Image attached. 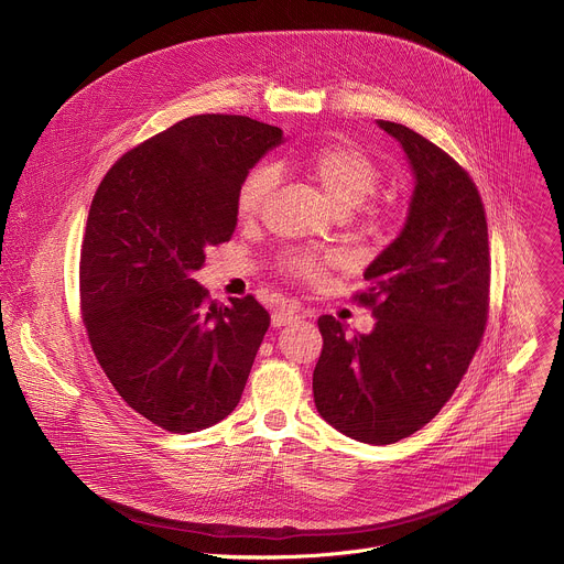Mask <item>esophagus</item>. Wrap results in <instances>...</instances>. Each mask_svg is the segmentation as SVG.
I'll list each match as a JSON object with an SVG mask.
<instances>
[{
  "mask_svg": "<svg viewBox=\"0 0 564 564\" xmlns=\"http://www.w3.org/2000/svg\"><path fill=\"white\" fill-rule=\"evenodd\" d=\"M301 316L294 312V310H276L274 314H272V326L274 328H283V326H292V324H296Z\"/></svg>",
  "mask_w": 564,
  "mask_h": 564,
  "instance_id": "esophagus-1",
  "label": "esophagus"
}]
</instances>
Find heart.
<instances>
[{
    "mask_svg": "<svg viewBox=\"0 0 564 564\" xmlns=\"http://www.w3.org/2000/svg\"><path fill=\"white\" fill-rule=\"evenodd\" d=\"M299 167L307 174L310 181L316 183L321 194L326 196V200L339 214L357 209L366 198L375 194L379 185V170L372 160L364 151L344 142L312 149L299 158ZM274 181L276 176L270 165H259L243 178L236 196V209L240 218H254L263 209ZM333 261L335 259L330 254L303 248L283 254L279 268L290 276L318 281Z\"/></svg>",
    "mask_w": 564,
    "mask_h": 564,
    "instance_id": "b5f03b06",
    "label": "heart"
}]
</instances>
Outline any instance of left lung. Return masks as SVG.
<instances>
[{
  "label": "left lung",
  "mask_w": 564,
  "mask_h": 564,
  "mask_svg": "<svg viewBox=\"0 0 564 564\" xmlns=\"http://www.w3.org/2000/svg\"><path fill=\"white\" fill-rule=\"evenodd\" d=\"M404 149L415 189L404 227L366 268L359 303L377 318L350 337L318 316L324 350L312 375L318 415L364 444L426 426L462 381L489 312V229L475 183L437 144L377 120Z\"/></svg>",
  "instance_id": "left-lung-1"
}]
</instances>
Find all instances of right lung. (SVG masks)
<instances>
[{
	"mask_svg": "<svg viewBox=\"0 0 564 564\" xmlns=\"http://www.w3.org/2000/svg\"><path fill=\"white\" fill-rule=\"evenodd\" d=\"M283 142L248 116H192L127 151L102 178L79 254L91 348L127 404L170 433L225 420L270 314L250 294L209 301L192 279L236 229V196Z\"/></svg>",
	"mask_w": 564,
	"mask_h": 564,
	"instance_id": "add662e5",
	"label": "right lung"
}]
</instances>
